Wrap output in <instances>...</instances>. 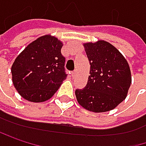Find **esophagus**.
<instances>
[{
  "instance_id": "esophagus-1",
  "label": "esophagus",
  "mask_w": 146,
  "mask_h": 146,
  "mask_svg": "<svg viewBox=\"0 0 146 146\" xmlns=\"http://www.w3.org/2000/svg\"><path fill=\"white\" fill-rule=\"evenodd\" d=\"M76 74H77V70H74V71H72V76L74 77V78L76 76Z\"/></svg>"
}]
</instances>
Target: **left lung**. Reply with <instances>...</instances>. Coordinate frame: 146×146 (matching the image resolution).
<instances>
[{"label": "left lung", "mask_w": 146, "mask_h": 146, "mask_svg": "<svg viewBox=\"0 0 146 146\" xmlns=\"http://www.w3.org/2000/svg\"><path fill=\"white\" fill-rule=\"evenodd\" d=\"M90 62L85 88L75 90L79 104L93 112H105L118 106L127 96L131 83L128 62L120 52L105 40L84 43Z\"/></svg>", "instance_id": "8db88e82"}]
</instances>
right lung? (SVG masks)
<instances>
[{
  "mask_svg": "<svg viewBox=\"0 0 146 146\" xmlns=\"http://www.w3.org/2000/svg\"><path fill=\"white\" fill-rule=\"evenodd\" d=\"M62 42L50 35L31 42L16 57L11 67L13 84L30 102H44L59 89L67 74Z\"/></svg>",
  "mask_w": 146,
  "mask_h": 146,
  "instance_id": "add662e5",
  "label": "right lung"
}]
</instances>
